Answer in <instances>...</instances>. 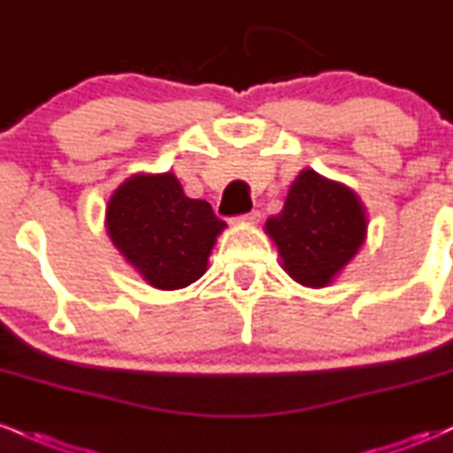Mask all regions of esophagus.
I'll list each match as a JSON object with an SVG mask.
<instances>
[{
  "label": "esophagus",
  "instance_id": "34e87169",
  "mask_svg": "<svg viewBox=\"0 0 453 453\" xmlns=\"http://www.w3.org/2000/svg\"><path fill=\"white\" fill-rule=\"evenodd\" d=\"M238 221H241V223H257L259 221V211H251V212H247V215H241V217H238Z\"/></svg>",
  "mask_w": 453,
  "mask_h": 453
}]
</instances>
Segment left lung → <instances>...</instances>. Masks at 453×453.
Returning <instances> with one entry per match:
<instances>
[{"label": "left lung", "instance_id": "obj_1", "mask_svg": "<svg viewBox=\"0 0 453 453\" xmlns=\"http://www.w3.org/2000/svg\"><path fill=\"white\" fill-rule=\"evenodd\" d=\"M280 266L296 283L327 288L366 241V209L356 191L303 170L285 197L283 211L266 221Z\"/></svg>", "mask_w": 453, "mask_h": 453}]
</instances>
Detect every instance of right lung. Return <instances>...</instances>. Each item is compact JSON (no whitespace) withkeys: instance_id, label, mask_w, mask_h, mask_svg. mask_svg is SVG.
Listing matches in <instances>:
<instances>
[{"instance_id":"obj_1","label":"right lung","mask_w":453,"mask_h":453,"mask_svg":"<svg viewBox=\"0 0 453 453\" xmlns=\"http://www.w3.org/2000/svg\"><path fill=\"white\" fill-rule=\"evenodd\" d=\"M106 232L140 277L157 289H183L209 266L226 221L206 200H191L173 173L132 174L106 204Z\"/></svg>"}]
</instances>
